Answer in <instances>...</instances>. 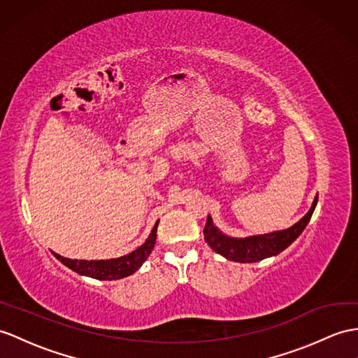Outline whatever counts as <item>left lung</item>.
I'll return each instance as SVG.
<instances>
[{
  "mask_svg": "<svg viewBox=\"0 0 358 358\" xmlns=\"http://www.w3.org/2000/svg\"><path fill=\"white\" fill-rule=\"evenodd\" d=\"M317 205V194L313 200L311 208L302 219L294 223L292 228L282 231L261 234V235H250L245 238H235L229 235L223 234L217 226H214L211 215H208L206 224L203 229L205 241L217 254H220L226 259L237 261V263H257V261L266 259L270 257H276L281 254L284 249L289 248L292 243L299 237L305 226L308 224L315 208Z\"/></svg>",
  "mask_w": 358,
  "mask_h": 358,
  "instance_id": "1",
  "label": "left lung"
}]
</instances>
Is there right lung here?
Returning a JSON list of instances; mask_svg holds the SVG:
<instances>
[{"instance_id":"right-lung-1","label":"right lung","mask_w":358,"mask_h":358,"mask_svg":"<svg viewBox=\"0 0 358 358\" xmlns=\"http://www.w3.org/2000/svg\"><path fill=\"white\" fill-rule=\"evenodd\" d=\"M158 223H159V220L155 223L149 238H147L138 249L130 252V254H127L124 257L88 261V259L65 258V257H60V255L55 254V252H53V255L64 266L74 270L76 273L82 275V276H90V278H94V280H100V281L121 280V278L134 275L136 270L143 266L144 261L152 254L155 243H156V231H158Z\"/></svg>"}]
</instances>
